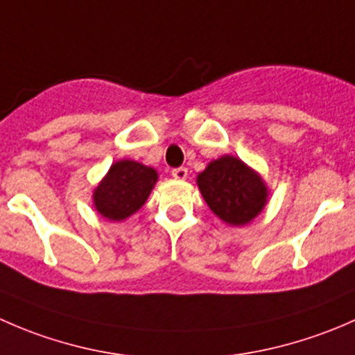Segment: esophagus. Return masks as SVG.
<instances>
[{
	"mask_svg": "<svg viewBox=\"0 0 355 355\" xmlns=\"http://www.w3.org/2000/svg\"><path fill=\"white\" fill-rule=\"evenodd\" d=\"M171 175H173V178H177V180H185V178H187V175H189V170H187V168H184V166L173 168V170H171Z\"/></svg>",
	"mask_w": 355,
	"mask_h": 355,
	"instance_id": "esophagus-1",
	"label": "esophagus"
}]
</instances>
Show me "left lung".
I'll return each instance as SVG.
<instances>
[{
  "label": "left lung",
  "instance_id": "obj_1",
  "mask_svg": "<svg viewBox=\"0 0 355 355\" xmlns=\"http://www.w3.org/2000/svg\"><path fill=\"white\" fill-rule=\"evenodd\" d=\"M199 191L218 218L239 227L249 223L266 204L268 191L256 171L234 156H221L198 177Z\"/></svg>",
  "mask_w": 355,
  "mask_h": 355
}]
</instances>
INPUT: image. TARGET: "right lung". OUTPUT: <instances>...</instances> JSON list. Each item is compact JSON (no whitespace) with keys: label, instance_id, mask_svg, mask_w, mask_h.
Masks as SVG:
<instances>
[{"label":"right lung","instance_id":"right-lung-1","mask_svg":"<svg viewBox=\"0 0 355 355\" xmlns=\"http://www.w3.org/2000/svg\"><path fill=\"white\" fill-rule=\"evenodd\" d=\"M156 180L157 173L153 168L137 161H118L94 191L96 209L108 220H125L141 209Z\"/></svg>","mask_w":355,"mask_h":355}]
</instances>
